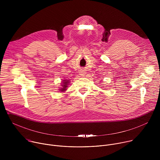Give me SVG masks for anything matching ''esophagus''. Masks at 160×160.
I'll return each mask as SVG.
<instances>
[{"label":"esophagus","instance_id":"1","mask_svg":"<svg viewBox=\"0 0 160 160\" xmlns=\"http://www.w3.org/2000/svg\"><path fill=\"white\" fill-rule=\"evenodd\" d=\"M84 75V74H83V73H82V74H81V75Z\"/></svg>","mask_w":160,"mask_h":160}]
</instances>
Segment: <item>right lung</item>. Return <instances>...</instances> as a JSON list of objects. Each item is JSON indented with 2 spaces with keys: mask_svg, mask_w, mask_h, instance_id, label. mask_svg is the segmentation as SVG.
<instances>
[{
  "mask_svg": "<svg viewBox=\"0 0 160 160\" xmlns=\"http://www.w3.org/2000/svg\"><path fill=\"white\" fill-rule=\"evenodd\" d=\"M69 83V81H67L66 80H64L62 85V88H61V92H63V91H65L66 90V87H68V85Z\"/></svg>",
  "mask_w": 160,
  "mask_h": 160,
  "instance_id": "add662e5",
  "label": "right lung"
}]
</instances>
